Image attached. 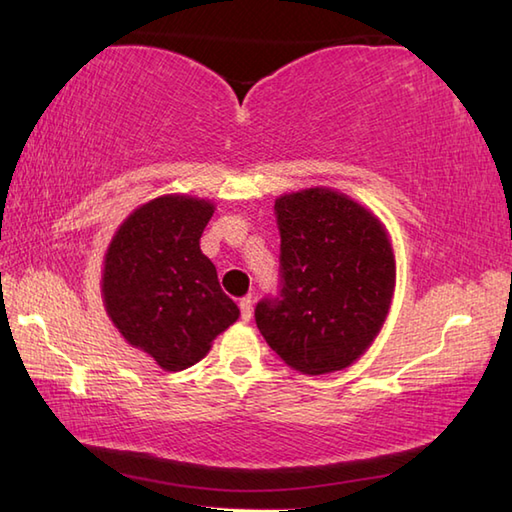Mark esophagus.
Returning <instances> with one entry per match:
<instances>
[{
	"instance_id": "34e87169",
	"label": "esophagus",
	"mask_w": 512,
	"mask_h": 512,
	"mask_svg": "<svg viewBox=\"0 0 512 512\" xmlns=\"http://www.w3.org/2000/svg\"><path fill=\"white\" fill-rule=\"evenodd\" d=\"M239 312H242L244 321H250V317H253V299L250 297L239 299Z\"/></svg>"
}]
</instances>
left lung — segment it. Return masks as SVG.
<instances>
[{"instance_id":"1","label":"left lung","mask_w":512,"mask_h":512,"mask_svg":"<svg viewBox=\"0 0 512 512\" xmlns=\"http://www.w3.org/2000/svg\"><path fill=\"white\" fill-rule=\"evenodd\" d=\"M279 286L255 306L266 343L303 374L352 365L383 328L396 264L372 213L330 189L275 202Z\"/></svg>"}]
</instances>
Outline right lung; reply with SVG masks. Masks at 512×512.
<instances>
[{
    "label": "right lung",
    "instance_id": "right-lung-1",
    "mask_svg": "<svg viewBox=\"0 0 512 512\" xmlns=\"http://www.w3.org/2000/svg\"><path fill=\"white\" fill-rule=\"evenodd\" d=\"M213 204L187 195L143 204L105 257V308L125 339L169 372L195 365L239 317L200 250Z\"/></svg>",
    "mask_w": 512,
    "mask_h": 512
}]
</instances>
